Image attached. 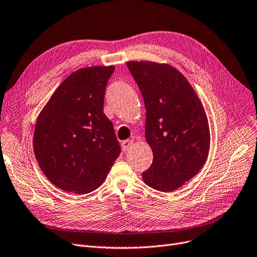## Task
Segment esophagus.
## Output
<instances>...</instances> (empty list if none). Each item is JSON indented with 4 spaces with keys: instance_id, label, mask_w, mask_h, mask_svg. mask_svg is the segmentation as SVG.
Wrapping results in <instances>:
<instances>
[{
    "instance_id": "1",
    "label": "esophagus",
    "mask_w": 257,
    "mask_h": 257,
    "mask_svg": "<svg viewBox=\"0 0 257 257\" xmlns=\"http://www.w3.org/2000/svg\"><path fill=\"white\" fill-rule=\"evenodd\" d=\"M132 144H133V140H126L124 142H121V149H122V151L128 150L132 146Z\"/></svg>"
}]
</instances>
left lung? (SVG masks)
Listing matches in <instances>:
<instances>
[{"instance_id": "obj_1", "label": "left lung", "mask_w": 257, "mask_h": 257, "mask_svg": "<svg viewBox=\"0 0 257 257\" xmlns=\"http://www.w3.org/2000/svg\"><path fill=\"white\" fill-rule=\"evenodd\" d=\"M127 67L144 98L145 138L153 153L143 181L158 191H174L207 161L210 129L206 111L193 87L173 66L130 61Z\"/></svg>"}]
</instances>
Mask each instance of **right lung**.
<instances>
[{"label": "right lung", "instance_id": "add662e5", "mask_svg": "<svg viewBox=\"0 0 257 257\" xmlns=\"http://www.w3.org/2000/svg\"><path fill=\"white\" fill-rule=\"evenodd\" d=\"M114 68L92 66L72 72L38 116L36 159L48 181L64 191L81 195L95 190L120 153L112 122L103 112Z\"/></svg>", "mask_w": 257, "mask_h": 257}]
</instances>
